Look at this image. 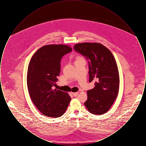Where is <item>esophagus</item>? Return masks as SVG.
Here are the masks:
<instances>
[{"instance_id": "esophagus-1", "label": "esophagus", "mask_w": 146, "mask_h": 146, "mask_svg": "<svg viewBox=\"0 0 146 146\" xmlns=\"http://www.w3.org/2000/svg\"><path fill=\"white\" fill-rule=\"evenodd\" d=\"M72 94H73V96L76 97V96H77L78 95V92H73V93H72Z\"/></svg>"}]
</instances>
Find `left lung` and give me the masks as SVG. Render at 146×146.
Masks as SVG:
<instances>
[{
    "label": "left lung",
    "mask_w": 146,
    "mask_h": 146,
    "mask_svg": "<svg viewBox=\"0 0 146 146\" xmlns=\"http://www.w3.org/2000/svg\"><path fill=\"white\" fill-rule=\"evenodd\" d=\"M73 49L88 61L89 82L96 81L95 87L87 91L85 106L92 114L106 113L113 104L119 91V76L115 60L110 50L100 43L76 44Z\"/></svg>",
    "instance_id": "1"
}]
</instances>
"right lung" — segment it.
<instances>
[{
    "mask_svg": "<svg viewBox=\"0 0 146 146\" xmlns=\"http://www.w3.org/2000/svg\"><path fill=\"white\" fill-rule=\"evenodd\" d=\"M72 51L64 45H48L38 49L29 63L27 76L30 97L38 110L46 117L62 116L71 98L65 92L53 89L61 71L63 56Z\"/></svg>",
    "mask_w": 146,
    "mask_h": 146,
    "instance_id": "obj_1",
    "label": "right lung"
}]
</instances>
